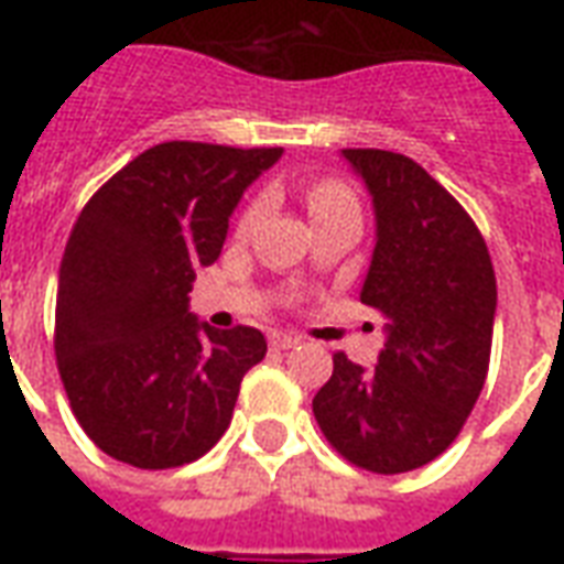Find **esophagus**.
<instances>
[{"label":"esophagus","instance_id":"esophagus-1","mask_svg":"<svg viewBox=\"0 0 564 564\" xmlns=\"http://www.w3.org/2000/svg\"><path fill=\"white\" fill-rule=\"evenodd\" d=\"M269 344L274 347V350H290V347L299 344V338H295V335H286V332H274V335L269 338Z\"/></svg>","mask_w":564,"mask_h":564}]
</instances>
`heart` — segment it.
<instances>
[{
	"label": "heart",
	"instance_id": "1",
	"mask_svg": "<svg viewBox=\"0 0 564 564\" xmlns=\"http://www.w3.org/2000/svg\"><path fill=\"white\" fill-rule=\"evenodd\" d=\"M307 210H311V220H317V217H326V214H335V210L344 208H356V196L350 186L338 181V177H317V181H311L307 184L305 193ZM259 205H250L245 210V217H241V229H247L250 223L257 220Z\"/></svg>",
	"mask_w": 564,
	"mask_h": 564
}]
</instances>
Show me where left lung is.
I'll use <instances>...</instances> for the list:
<instances>
[{"label": "left lung", "mask_w": 564, "mask_h": 564, "mask_svg": "<svg viewBox=\"0 0 564 564\" xmlns=\"http://www.w3.org/2000/svg\"><path fill=\"white\" fill-rule=\"evenodd\" d=\"M375 198L378 245L362 305L387 319L378 366L332 356L314 416L344 459L414 471L456 441L489 371L496 271L468 210L404 153L347 148Z\"/></svg>", "instance_id": "8db88e82"}]
</instances>
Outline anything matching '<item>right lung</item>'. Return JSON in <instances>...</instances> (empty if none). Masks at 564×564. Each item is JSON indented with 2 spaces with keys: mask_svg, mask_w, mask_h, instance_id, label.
Listing matches in <instances>:
<instances>
[{
  "mask_svg": "<svg viewBox=\"0 0 564 564\" xmlns=\"http://www.w3.org/2000/svg\"><path fill=\"white\" fill-rule=\"evenodd\" d=\"M281 153L162 141L105 181L75 220L54 354L80 429L111 459L165 471L205 456L229 429L265 338L198 323L186 295L198 265L220 257L245 189Z\"/></svg>",
  "mask_w": 564,
  "mask_h": 564,
  "instance_id": "right-lung-1",
  "label": "right lung"
}]
</instances>
